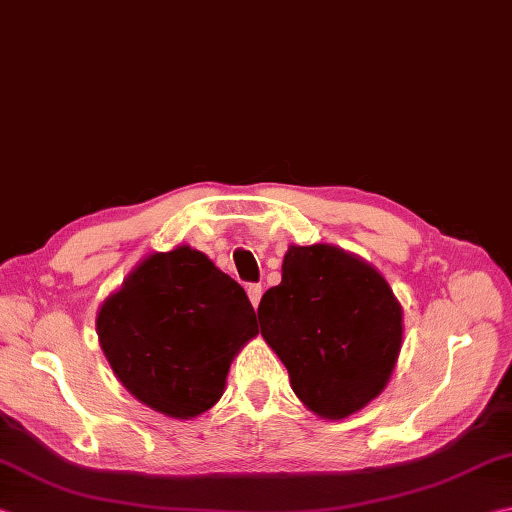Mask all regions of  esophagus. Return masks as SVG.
I'll return each mask as SVG.
<instances>
[{"label": "esophagus", "mask_w": 512, "mask_h": 512, "mask_svg": "<svg viewBox=\"0 0 512 512\" xmlns=\"http://www.w3.org/2000/svg\"><path fill=\"white\" fill-rule=\"evenodd\" d=\"M246 293H248V299H250V304H253V308H257V306H259V302H262L264 288H262V284H248V288H246Z\"/></svg>", "instance_id": "obj_1"}]
</instances>
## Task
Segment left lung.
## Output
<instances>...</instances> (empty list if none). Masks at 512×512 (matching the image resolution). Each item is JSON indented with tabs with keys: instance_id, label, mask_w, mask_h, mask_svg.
<instances>
[{
	"instance_id": "8db88e82",
	"label": "left lung",
	"mask_w": 512,
	"mask_h": 512,
	"mask_svg": "<svg viewBox=\"0 0 512 512\" xmlns=\"http://www.w3.org/2000/svg\"><path fill=\"white\" fill-rule=\"evenodd\" d=\"M257 317L299 402L330 422L373 402L402 350L404 310L393 288L333 244H290L282 284L266 290Z\"/></svg>"
}]
</instances>
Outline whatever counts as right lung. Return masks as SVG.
Segmentation results:
<instances>
[{"label": "right lung", "mask_w": 512, "mask_h": 512, "mask_svg": "<svg viewBox=\"0 0 512 512\" xmlns=\"http://www.w3.org/2000/svg\"><path fill=\"white\" fill-rule=\"evenodd\" d=\"M257 333L244 288L188 244L144 257L97 310L99 346L119 382L173 419L219 402L230 362Z\"/></svg>", "instance_id": "right-lung-1"}]
</instances>
